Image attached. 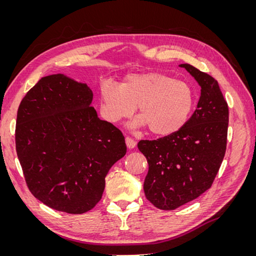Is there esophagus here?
<instances>
[{"label": "esophagus", "mask_w": 256, "mask_h": 256, "mask_svg": "<svg viewBox=\"0 0 256 256\" xmlns=\"http://www.w3.org/2000/svg\"><path fill=\"white\" fill-rule=\"evenodd\" d=\"M125 141H126V145H127V147L128 148H134L136 147V142L134 140V138H129V136H127L126 138H125Z\"/></svg>", "instance_id": "obj_1"}]
</instances>
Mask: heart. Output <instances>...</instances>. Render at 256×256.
I'll use <instances>...</instances> for the list:
<instances>
[{
    "instance_id": "1",
    "label": "heart",
    "mask_w": 256,
    "mask_h": 256,
    "mask_svg": "<svg viewBox=\"0 0 256 256\" xmlns=\"http://www.w3.org/2000/svg\"><path fill=\"white\" fill-rule=\"evenodd\" d=\"M194 94L188 83L158 72L127 76L120 86L106 81L100 88V111L116 124L128 118L138 108L140 118L132 127L148 126L156 136H168L188 122Z\"/></svg>"
}]
</instances>
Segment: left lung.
<instances>
[{"label":"left lung","mask_w":256,"mask_h":256,"mask_svg":"<svg viewBox=\"0 0 256 256\" xmlns=\"http://www.w3.org/2000/svg\"><path fill=\"white\" fill-rule=\"evenodd\" d=\"M200 86L196 110L176 132L138 143L148 162L146 198L162 210H173L212 187L226 150L228 106L212 76L180 64Z\"/></svg>","instance_id":"left-lung-1"}]
</instances>
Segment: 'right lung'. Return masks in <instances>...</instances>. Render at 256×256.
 <instances>
[{
  "instance_id": "obj_1",
  "label": "right lung",
  "mask_w": 256,
  "mask_h": 256,
  "mask_svg": "<svg viewBox=\"0 0 256 256\" xmlns=\"http://www.w3.org/2000/svg\"><path fill=\"white\" fill-rule=\"evenodd\" d=\"M86 83L44 76L19 106L16 150L32 194L58 212L84 214L99 202L106 176L126 154L120 131L90 106Z\"/></svg>"
}]
</instances>
